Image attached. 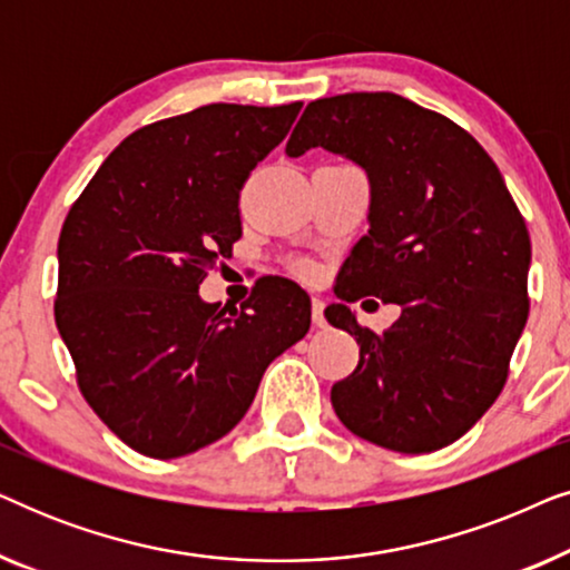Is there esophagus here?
Listing matches in <instances>:
<instances>
[{
	"instance_id": "obj_1",
	"label": "esophagus",
	"mask_w": 570,
	"mask_h": 570,
	"mask_svg": "<svg viewBox=\"0 0 570 570\" xmlns=\"http://www.w3.org/2000/svg\"><path fill=\"white\" fill-rule=\"evenodd\" d=\"M311 318H314L316 326H326V318H324V301L314 295V301H311Z\"/></svg>"
}]
</instances>
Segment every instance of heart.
Wrapping results in <instances>:
<instances>
[{"label":"heart","instance_id":"obj_1","mask_svg":"<svg viewBox=\"0 0 570 570\" xmlns=\"http://www.w3.org/2000/svg\"><path fill=\"white\" fill-rule=\"evenodd\" d=\"M298 272H301V275L311 277V275H314V264H311V262H298Z\"/></svg>","mask_w":570,"mask_h":570}]
</instances>
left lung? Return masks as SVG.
Segmentation results:
<instances>
[{
    "mask_svg": "<svg viewBox=\"0 0 570 570\" xmlns=\"http://www.w3.org/2000/svg\"><path fill=\"white\" fill-rule=\"evenodd\" d=\"M311 147L345 155L371 178V230L342 264L340 303L324 311L361 347L357 368L332 386V407L376 446H449L503 392L524 332V215L470 131L394 92L311 100L285 153ZM363 294L403 306L384 335L346 308Z\"/></svg>",
    "mask_w": 570,
    "mask_h": 570,
    "instance_id": "8db88e82",
    "label": "left lung"
}]
</instances>
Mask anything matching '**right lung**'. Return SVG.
Wrapping results in <instances>:
<instances>
[{"label": "right lung", "instance_id": "1", "mask_svg": "<svg viewBox=\"0 0 570 570\" xmlns=\"http://www.w3.org/2000/svg\"><path fill=\"white\" fill-rule=\"evenodd\" d=\"M301 106L209 104L147 124L69 207L53 318L85 402L139 454L223 439L267 365L306 337L311 298L293 279H256L230 311L199 298L244 236L240 189Z\"/></svg>", "mask_w": 570, "mask_h": 570}]
</instances>
